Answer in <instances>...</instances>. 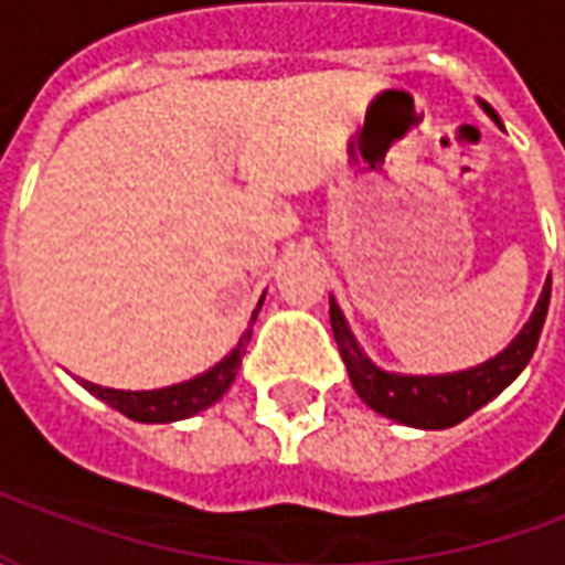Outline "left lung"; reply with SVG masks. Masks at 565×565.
<instances>
[{
  "label": "left lung",
  "mask_w": 565,
  "mask_h": 565,
  "mask_svg": "<svg viewBox=\"0 0 565 565\" xmlns=\"http://www.w3.org/2000/svg\"><path fill=\"white\" fill-rule=\"evenodd\" d=\"M484 108L487 115L499 120L490 105H484ZM547 306H551V275H547L545 290H542V299H539L530 323L502 354L487 360L481 366L457 372V375H426V379H420V375H391V372H381L379 366H372V360L354 342V335L348 330L335 302H330V323L339 354H342L348 375H351V384L372 412L399 420L405 426L448 429V426L475 415L481 405L490 403L521 375L523 366L533 356L535 344H539Z\"/></svg>",
  "instance_id": "obj_1"
}]
</instances>
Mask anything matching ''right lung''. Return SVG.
<instances>
[{
  "label": "right lung",
  "mask_w": 565,
  "mask_h": 565,
  "mask_svg": "<svg viewBox=\"0 0 565 565\" xmlns=\"http://www.w3.org/2000/svg\"><path fill=\"white\" fill-rule=\"evenodd\" d=\"M263 306V299H259ZM257 306V311H259ZM257 311L250 315V327L257 320ZM250 327L238 339V344L233 348V354L221 360L217 366L202 372L199 379L184 381V384H174V387H162V391H111V387H99V384H90V381H81L90 393H96L103 403H108L111 408H117L120 415H127L129 420H141V424H169V420H181V417H190L209 408L221 399L223 393L230 391V384L238 375L242 369V356H245V348L250 342Z\"/></svg>",
  "instance_id": "right-lung-1"
}]
</instances>
